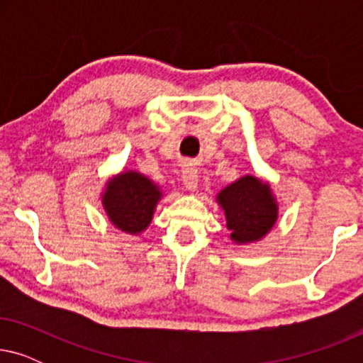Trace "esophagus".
I'll use <instances>...</instances> for the list:
<instances>
[{"label":"esophagus","mask_w":363,"mask_h":363,"mask_svg":"<svg viewBox=\"0 0 363 363\" xmlns=\"http://www.w3.org/2000/svg\"><path fill=\"white\" fill-rule=\"evenodd\" d=\"M182 178H183V185L188 191H196L198 188V170L195 168L193 163H185L182 168Z\"/></svg>","instance_id":"34e87169"}]
</instances>
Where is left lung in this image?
<instances>
[{"mask_svg": "<svg viewBox=\"0 0 363 363\" xmlns=\"http://www.w3.org/2000/svg\"><path fill=\"white\" fill-rule=\"evenodd\" d=\"M218 205L225 211L231 241L250 245L264 238L277 221L279 206L269 183L257 177L245 175L216 195Z\"/></svg>", "mask_w": 363, "mask_h": 363, "instance_id": "1", "label": "left lung"}]
</instances>
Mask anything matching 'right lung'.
Listing matches in <instances>:
<instances>
[{
  "label": "right lung",
  "mask_w": 363,
  "mask_h": 363,
  "mask_svg": "<svg viewBox=\"0 0 363 363\" xmlns=\"http://www.w3.org/2000/svg\"><path fill=\"white\" fill-rule=\"evenodd\" d=\"M163 193L157 183L135 170L112 177L102 191V206L108 221L128 235H140L152 223Z\"/></svg>",
  "instance_id": "1"
}]
</instances>
